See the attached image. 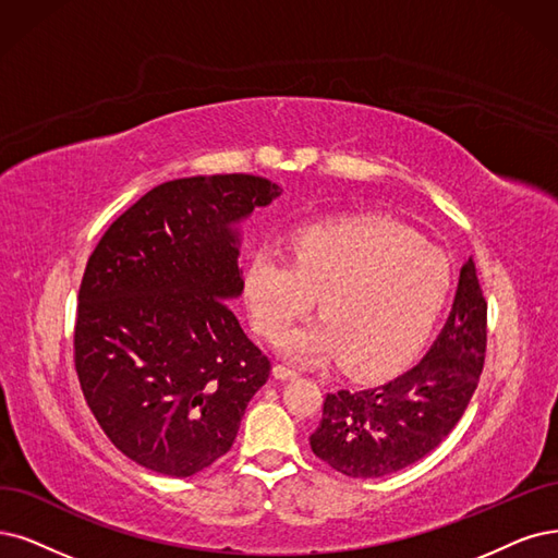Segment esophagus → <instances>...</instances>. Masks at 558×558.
<instances>
[{
  "instance_id": "esophagus-1",
  "label": "esophagus",
  "mask_w": 558,
  "mask_h": 558,
  "mask_svg": "<svg viewBox=\"0 0 558 558\" xmlns=\"http://www.w3.org/2000/svg\"><path fill=\"white\" fill-rule=\"evenodd\" d=\"M274 377L280 379V381H287V379H296L299 373L292 367H287V365H274Z\"/></svg>"
}]
</instances>
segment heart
Returning <instances> with one entry per match:
<instances>
[{"instance_id": "1", "label": "heart", "mask_w": 558, "mask_h": 558, "mask_svg": "<svg viewBox=\"0 0 558 558\" xmlns=\"http://www.w3.org/2000/svg\"><path fill=\"white\" fill-rule=\"evenodd\" d=\"M290 243L292 257L271 245L247 257L243 301L257 331L278 338L322 294L324 319L280 344L303 363L342 354L356 373H384L425 340L450 294L446 253L393 222H317Z\"/></svg>"}]
</instances>
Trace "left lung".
I'll list each match as a JSON object with an SVG mask.
<instances>
[{
	"instance_id": "8db88e82",
	"label": "left lung",
	"mask_w": 558,
	"mask_h": 558,
	"mask_svg": "<svg viewBox=\"0 0 558 558\" xmlns=\"http://www.w3.org/2000/svg\"><path fill=\"white\" fill-rule=\"evenodd\" d=\"M485 347L487 303L469 257L429 352L396 379L328 393L311 435L313 452L349 478H381L418 462L462 418L483 373Z\"/></svg>"
}]
</instances>
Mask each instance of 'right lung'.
Instances as JSON below:
<instances>
[{"instance_id":"add662e5","label":"right lung","mask_w":558,"mask_h":558,"mask_svg":"<svg viewBox=\"0 0 558 558\" xmlns=\"http://www.w3.org/2000/svg\"><path fill=\"white\" fill-rule=\"evenodd\" d=\"M282 189L264 177L165 181L102 234L80 284L75 369L108 439L144 469L189 478L232 448L271 363L230 301L239 225Z\"/></svg>"}]
</instances>
